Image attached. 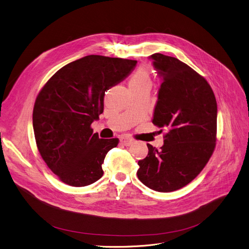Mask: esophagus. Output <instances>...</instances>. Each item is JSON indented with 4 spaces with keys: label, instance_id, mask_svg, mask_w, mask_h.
Wrapping results in <instances>:
<instances>
[{
    "label": "esophagus",
    "instance_id": "1",
    "mask_svg": "<svg viewBox=\"0 0 249 249\" xmlns=\"http://www.w3.org/2000/svg\"><path fill=\"white\" fill-rule=\"evenodd\" d=\"M121 142L124 144V145H130L131 143H134L135 141L133 139H129L127 137H122L121 138Z\"/></svg>",
    "mask_w": 249,
    "mask_h": 249
}]
</instances>
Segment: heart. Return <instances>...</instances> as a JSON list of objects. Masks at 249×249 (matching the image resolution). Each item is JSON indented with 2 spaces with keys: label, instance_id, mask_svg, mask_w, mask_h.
Returning a JSON list of instances; mask_svg holds the SVG:
<instances>
[{
  "label": "heart",
  "instance_id": "heart-1",
  "mask_svg": "<svg viewBox=\"0 0 249 249\" xmlns=\"http://www.w3.org/2000/svg\"><path fill=\"white\" fill-rule=\"evenodd\" d=\"M152 79L151 72L148 67L142 66L136 70V72L131 75L128 81L129 89H151Z\"/></svg>",
  "mask_w": 249,
  "mask_h": 249
}]
</instances>
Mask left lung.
<instances>
[{
  "mask_svg": "<svg viewBox=\"0 0 249 249\" xmlns=\"http://www.w3.org/2000/svg\"><path fill=\"white\" fill-rule=\"evenodd\" d=\"M162 77L153 124L167 130L160 149L138 162V178L158 192L176 191L193 181L211 158L217 134V102L210 84L175 57L151 56Z\"/></svg>",
  "mask_w": 249,
  "mask_h": 249,
  "instance_id": "8db88e82",
  "label": "left lung"
}]
</instances>
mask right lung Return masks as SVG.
I'll return each mask as SVG.
<instances>
[{
    "label": "right lung",
    "mask_w": 249,
    "mask_h": 249,
    "mask_svg": "<svg viewBox=\"0 0 249 249\" xmlns=\"http://www.w3.org/2000/svg\"><path fill=\"white\" fill-rule=\"evenodd\" d=\"M136 60L89 55L58 70L42 87L33 109L38 151L63 183L84 187L99 180L101 165L119 139H99L91 124L104 112V97L123 81Z\"/></svg>",
    "instance_id": "add662e5"
}]
</instances>
